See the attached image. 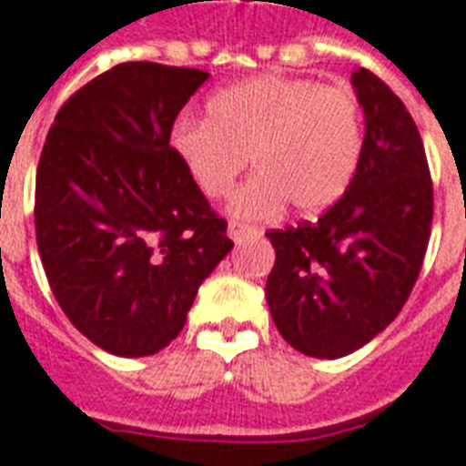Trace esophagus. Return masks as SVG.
Masks as SVG:
<instances>
[{"mask_svg": "<svg viewBox=\"0 0 466 466\" xmlns=\"http://www.w3.org/2000/svg\"><path fill=\"white\" fill-rule=\"evenodd\" d=\"M228 236L233 243H243L248 238L252 236H259V230L252 228V226H245V223H238V221H230L228 223Z\"/></svg>", "mask_w": 466, "mask_h": 466, "instance_id": "34e87169", "label": "esophagus"}]
</instances>
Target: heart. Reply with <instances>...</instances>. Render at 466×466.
Segmentation results:
<instances>
[{"label": "heart", "mask_w": 466, "mask_h": 466, "mask_svg": "<svg viewBox=\"0 0 466 466\" xmlns=\"http://www.w3.org/2000/svg\"><path fill=\"white\" fill-rule=\"evenodd\" d=\"M170 151L211 199L230 192L250 156L257 173L238 189L230 214L269 218L284 209L332 207L351 185L363 151L359 100L344 86L262 74L207 100V120L180 117Z\"/></svg>", "instance_id": "1"}]
</instances>
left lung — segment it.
Wrapping results in <instances>:
<instances>
[{
	"mask_svg": "<svg viewBox=\"0 0 466 466\" xmlns=\"http://www.w3.org/2000/svg\"><path fill=\"white\" fill-rule=\"evenodd\" d=\"M366 134L351 185L318 221L269 230L277 262L267 303L305 356L341 359L380 334L407 303L426 255L433 182L421 134L392 88L351 74Z\"/></svg>",
	"mask_w": 466,
	"mask_h": 466,
	"instance_id": "left-lung-1",
	"label": "left lung"
}]
</instances>
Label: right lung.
Instances as JSON below:
<instances>
[{
    "label": "right lung",
    "mask_w": 466,
    "mask_h": 466,
    "mask_svg": "<svg viewBox=\"0 0 466 466\" xmlns=\"http://www.w3.org/2000/svg\"><path fill=\"white\" fill-rule=\"evenodd\" d=\"M209 74L122 62L59 107L35 175V238L50 289L103 351L173 341L228 255L226 221L170 151V127Z\"/></svg>",
    "instance_id": "obj_1"
}]
</instances>
